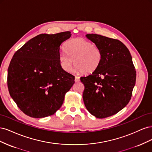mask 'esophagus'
Listing matches in <instances>:
<instances>
[{"mask_svg":"<svg viewBox=\"0 0 152 152\" xmlns=\"http://www.w3.org/2000/svg\"><path fill=\"white\" fill-rule=\"evenodd\" d=\"M75 81L76 82H79V81H80V77H79V76H75Z\"/></svg>","mask_w":152,"mask_h":152,"instance_id":"obj_1","label":"esophagus"}]
</instances>
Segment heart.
Segmentation results:
<instances>
[{
  "label": "heart",
  "instance_id": "obj_1",
  "mask_svg": "<svg viewBox=\"0 0 152 152\" xmlns=\"http://www.w3.org/2000/svg\"><path fill=\"white\" fill-rule=\"evenodd\" d=\"M73 59L77 70L85 73L93 72L99 66L102 59V53L96 45L82 38L68 40L65 50L59 54V65L64 70L70 72L73 66Z\"/></svg>",
  "mask_w": 152,
  "mask_h": 152
}]
</instances>
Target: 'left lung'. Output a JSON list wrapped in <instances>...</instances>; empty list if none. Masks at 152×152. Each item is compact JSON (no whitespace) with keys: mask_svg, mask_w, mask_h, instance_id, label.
<instances>
[{"mask_svg":"<svg viewBox=\"0 0 152 152\" xmlns=\"http://www.w3.org/2000/svg\"><path fill=\"white\" fill-rule=\"evenodd\" d=\"M102 53L99 66L80 77L85 89L83 100L89 112L98 118L113 115L129 102L136 72L129 50L120 40L98 34H87Z\"/></svg>","mask_w":152,"mask_h":152,"instance_id":"obj_1","label":"left lung"}]
</instances>
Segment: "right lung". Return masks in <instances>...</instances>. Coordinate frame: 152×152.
Returning a JSON list of instances; mask_svg holds the SVG:
<instances>
[{"instance_id": "right-lung-1", "label": "right lung", "mask_w": 152, "mask_h": 152, "mask_svg": "<svg viewBox=\"0 0 152 152\" xmlns=\"http://www.w3.org/2000/svg\"><path fill=\"white\" fill-rule=\"evenodd\" d=\"M71 35L70 31L40 34L14 54L7 71L8 89L26 115H52L75 83V77L64 70L59 62L61 45Z\"/></svg>"}]
</instances>
